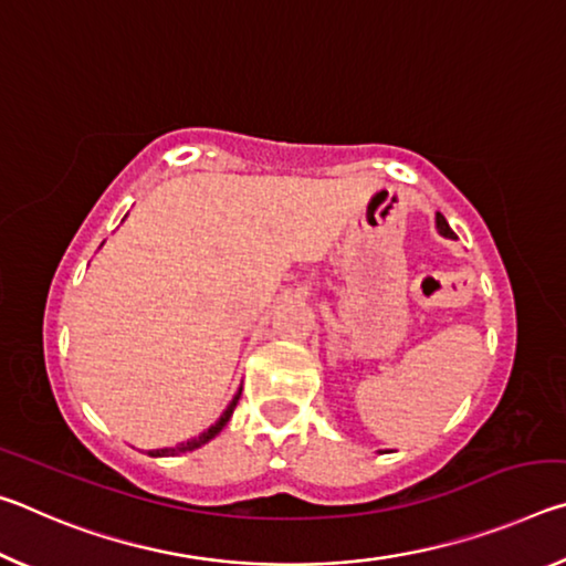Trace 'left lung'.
I'll return each mask as SVG.
<instances>
[{
  "instance_id": "1",
  "label": "left lung",
  "mask_w": 566,
  "mask_h": 566,
  "mask_svg": "<svg viewBox=\"0 0 566 566\" xmlns=\"http://www.w3.org/2000/svg\"><path fill=\"white\" fill-rule=\"evenodd\" d=\"M437 227H439V232H442L444 237H454V232H452V229H449L447 219L442 214H437Z\"/></svg>"
}]
</instances>
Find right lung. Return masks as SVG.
Listing matches in <instances>:
<instances>
[{
	"label": "right lung",
	"instance_id": "1",
	"mask_svg": "<svg viewBox=\"0 0 566 566\" xmlns=\"http://www.w3.org/2000/svg\"><path fill=\"white\" fill-rule=\"evenodd\" d=\"M239 397H242V391H237V397L232 399V405L227 407V411L222 417H219V421L214 427H209L205 434H199V437H195V439H187V442H181V444H177V447H171V449H155V452H149L151 457H169V454H185V452H191V449H197V447H202V444H207L209 439H214L219 432H222L224 429V424L229 421V417H232V411H234V407H237V401H239Z\"/></svg>",
	"mask_w": 566,
	"mask_h": 566
}]
</instances>
